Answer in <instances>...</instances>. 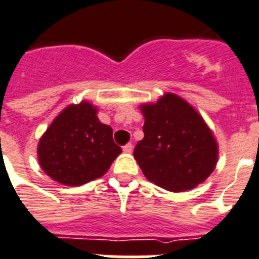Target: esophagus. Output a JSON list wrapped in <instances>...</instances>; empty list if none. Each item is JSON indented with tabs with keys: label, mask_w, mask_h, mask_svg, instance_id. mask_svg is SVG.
<instances>
[{
	"label": "esophagus",
	"mask_w": 259,
	"mask_h": 259,
	"mask_svg": "<svg viewBox=\"0 0 259 259\" xmlns=\"http://www.w3.org/2000/svg\"><path fill=\"white\" fill-rule=\"evenodd\" d=\"M122 150H123V152H126V154H130V152L133 151V145H132V143H127V145L123 146Z\"/></svg>",
	"instance_id": "esophagus-1"
}]
</instances>
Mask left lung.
I'll return each mask as SVG.
<instances>
[{
    "label": "left lung",
    "instance_id": "1",
    "mask_svg": "<svg viewBox=\"0 0 259 259\" xmlns=\"http://www.w3.org/2000/svg\"><path fill=\"white\" fill-rule=\"evenodd\" d=\"M141 111L145 137L134 157L147 180L176 193L203 183L217 165L218 143L201 114L170 92Z\"/></svg>",
    "mask_w": 259,
    "mask_h": 259
}]
</instances>
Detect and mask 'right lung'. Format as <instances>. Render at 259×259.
I'll use <instances>...</instances> for the list:
<instances>
[{
  "label": "right lung",
  "instance_id": "1",
  "mask_svg": "<svg viewBox=\"0 0 259 259\" xmlns=\"http://www.w3.org/2000/svg\"><path fill=\"white\" fill-rule=\"evenodd\" d=\"M96 113L98 108L89 102L69 105L40 138V167L57 183L79 186L99 179L121 154L112 127Z\"/></svg>",
  "mask_w": 259,
  "mask_h": 259
}]
</instances>
